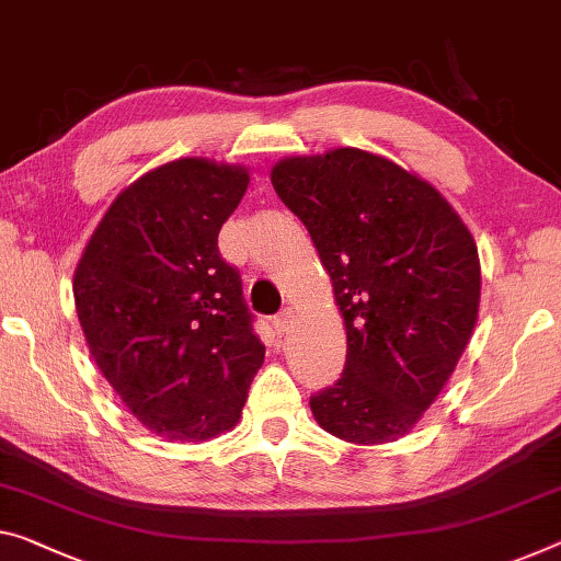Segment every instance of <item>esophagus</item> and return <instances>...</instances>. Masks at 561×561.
Masks as SVG:
<instances>
[{"mask_svg": "<svg viewBox=\"0 0 561 561\" xmlns=\"http://www.w3.org/2000/svg\"><path fill=\"white\" fill-rule=\"evenodd\" d=\"M290 323H293V308H283L280 313L273 318V325H275V331H278V333L288 331Z\"/></svg>", "mask_w": 561, "mask_h": 561, "instance_id": "esophagus-1", "label": "esophagus"}]
</instances>
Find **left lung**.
Masks as SVG:
<instances>
[{"mask_svg":"<svg viewBox=\"0 0 561 561\" xmlns=\"http://www.w3.org/2000/svg\"><path fill=\"white\" fill-rule=\"evenodd\" d=\"M271 183L308 228L346 323V366L310 399L353 444L407 436L449 381L479 316L477 243L449 201L389 158H283Z\"/></svg>","mask_w":561,"mask_h":561,"instance_id":"1","label":"left lung"}]
</instances>
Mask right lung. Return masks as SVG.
Returning <instances> with one entry per match:
<instances>
[{
    "label": "right lung",
    "mask_w": 561,
    "mask_h": 561,
    "mask_svg": "<svg viewBox=\"0 0 561 561\" xmlns=\"http://www.w3.org/2000/svg\"><path fill=\"white\" fill-rule=\"evenodd\" d=\"M248 168L180 158L119 193L75 268L72 293L94 364L133 416L170 442L238 424L265 346L218 232Z\"/></svg>",
    "instance_id": "obj_1"
}]
</instances>
